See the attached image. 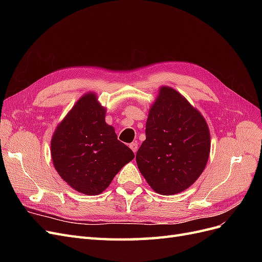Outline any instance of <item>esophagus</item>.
<instances>
[{"instance_id":"obj_1","label":"esophagus","mask_w":262,"mask_h":262,"mask_svg":"<svg viewBox=\"0 0 262 262\" xmlns=\"http://www.w3.org/2000/svg\"><path fill=\"white\" fill-rule=\"evenodd\" d=\"M130 148L133 150L134 153H136L138 150V143H137V142H132V143L130 144Z\"/></svg>"}]
</instances>
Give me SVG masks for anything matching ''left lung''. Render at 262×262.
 <instances>
[{
  "instance_id": "1",
  "label": "left lung",
  "mask_w": 262,
  "mask_h": 262,
  "mask_svg": "<svg viewBox=\"0 0 262 262\" xmlns=\"http://www.w3.org/2000/svg\"><path fill=\"white\" fill-rule=\"evenodd\" d=\"M145 136L136 160L155 192L175 194L199 178L209 160L210 132L201 114L178 92L162 87L149 110Z\"/></svg>"
}]
</instances>
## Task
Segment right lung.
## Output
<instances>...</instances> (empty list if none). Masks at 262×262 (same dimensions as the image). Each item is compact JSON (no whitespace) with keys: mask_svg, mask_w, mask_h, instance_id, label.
Here are the masks:
<instances>
[{"mask_svg":"<svg viewBox=\"0 0 262 262\" xmlns=\"http://www.w3.org/2000/svg\"><path fill=\"white\" fill-rule=\"evenodd\" d=\"M106 110L94 94L78 100L58 125L51 156L62 179L84 194L101 193L125 164L134 158L105 121Z\"/></svg>","mask_w":262,"mask_h":262,"instance_id":"add662e5","label":"right lung"}]
</instances>
